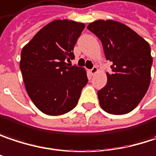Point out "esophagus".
Here are the masks:
<instances>
[{
	"label": "esophagus",
	"instance_id": "1",
	"mask_svg": "<svg viewBox=\"0 0 156 156\" xmlns=\"http://www.w3.org/2000/svg\"><path fill=\"white\" fill-rule=\"evenodd\" d=\"M89 72H90V74L91 75H94V74H95L96 72H97V67H95V66H94L92 69L89 70Z\"/></svg>",
	"mask_w": 156,
	"mask_h": 156
}]
</instances>
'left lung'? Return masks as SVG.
I'll return each instance as SVG.
<instances>
[{
    "label": "left lung",
    "instance_id": "1",
    "mask_svg": "<svg viewBox=\"0 0 156 156\" xmlns=\"http://www.w3.org/2000/svg\"><path fill=\"white\" fill-rule=\"evenodd\" d=\"M87 29L102 42L112 73L97 95L104 111L121 115L134 110L147 91L153 59L149 44L131 28L113 20H96Z\"/></svg>",
    "mask_w": 156,
    "mask_h": 156
}]
</instances>
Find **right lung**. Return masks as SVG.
<instances>
[{"instance_id": "obj_1", "label": "right lung", "mask_w": 156, "mask_h": 156, "mask_svg": "<svg viewBox=\"0 0 156 156\" xmlns=\"http://www.w3.org/2000/svg\"><path fill=\"white\" fill-rule=\"evenodd\" d=\"M85 28L83 23L54 20L44 27L22 49L20 70L27 92L41 112L62 115L77 105L88 79L86 71L66 62Z\"/></svg>"}]
</instances>
